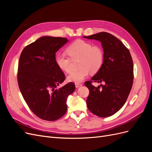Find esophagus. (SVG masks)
<instances>
[{"label":"esophagus","instance_id":"esophagus-1","mask_svg":"<svg viewBox=\"0 0 152 152\" xmlns=\"http://www.w3.org/2000/svg\"><path fill=\"white\" fill-rule=\"evenodd\" d=\"M82 84H80V83H75V87H79L80 86H82Z\"/></svg>","mask_w":152,"mask_h":152}]
</instances>
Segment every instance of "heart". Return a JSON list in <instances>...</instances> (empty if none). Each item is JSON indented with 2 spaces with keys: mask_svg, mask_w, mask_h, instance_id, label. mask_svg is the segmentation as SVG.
<instances>
[{
  "mask_svg": "<svg viewBox=\"0 0 152 152\" xmlns=\"http://www.w3.org/2000/svg\"><path fill=\"white\" fill-rule=\"evenodd\" d=\"M66 50L72 59L79 58V68L68 75L69 81L80 83L89 75L90 72L91 73H97L103 65L104 51L99 45H93L87 41L78 39L69 45ZM66 54L59 53L55 57V61L60 70L70 73L71 59Z\"/></svg>",
  "mask_w": 152,
  "mask_h": 152,
  "instance_id": "obj_1",
  "label": "heart"
}]
</instances>
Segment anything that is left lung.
Masks as SVG:
<instances>
[{
  "label": "left lung",
  "mask_w": 152,
  "mask_h": 152,
  "mask_svg": "<svg viewBox=\"0 0 152 152\" xmlns=\"http://www.w3.org/2000/svg\"><path fill=\"white\" fill-rule=\"evenodd\" d=\"M83 37L100 41L104 50L102 68L91 80L84 83L89 91L87 108L98 117L111 116L125 104L132 88L134 72L131 55L120 40L107 32ZM93 82L104 84L96 88Z\"/></svg>",
  "instance_id": "left-lung-1"
}]
</instances>
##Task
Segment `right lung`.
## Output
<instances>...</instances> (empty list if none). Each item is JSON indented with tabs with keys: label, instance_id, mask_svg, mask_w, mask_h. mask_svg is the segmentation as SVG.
<instances>
[{
	"label": "right lung",
	"instance_id": "right-lung-1",
	"mask_svg": "<svg viewBox=\"0 0 152 152\" xmlns=\"http://www.w3.org/2000/svg\"><path fill=\"white\" fill-rule=\"evenodd\" d=\"M68 42L63 37H42L22 50L18 62L17 79L25 102L37 117L54 121L65 114L66 102L75 91L73 82L56 89L65 80L57 66L55 55Z\"/></svg>",
	"mask_w": 152,
	"mask_h": 152
}]
</instances>
